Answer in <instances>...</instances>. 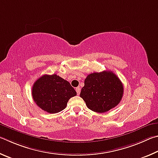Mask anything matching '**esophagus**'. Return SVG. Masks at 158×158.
Returning <instances> with one entry per match:
<instances>
[{
  "label": "esophagus",
  "instance_id": "34e87169",
  "mask_svg": "<svg viewBox=\"0 0 158 158\" xmlns=\"http://www.w3.org/2000/svg\"><path fill=\"white\" fill-rule=\"evenodd\" d=\"M76 90L77 94V95H79V94H80V93H81V89H80L79 87H77L76 89Z\"/></svg>",
  "mask_w": 158,
  "mask_h": 158
}]
</instances>
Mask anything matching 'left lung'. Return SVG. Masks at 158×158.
Masks as SVG:
<instances>
[{
  "instance_id": "left-lung-1",
  "label": "left lung",
  "mask_w": 158,
  "mask_h": 158,
  "mask_svg": "<svg viewBox=\"0 0 158 158\" xmlns=\"http://www.w3.org/2000/svg\"><path fill=\"white\" fill-rule=\"evenodd\" d=\"M123 94V84L117 75L104 71L88 75L80 96L89 110L104 113L120 103Z\"/></svg>"
}]
</instances>
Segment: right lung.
Wrapping results in <instances>:
<instances>
[{"instance_id":"right-lung-1","label":"right lung","mask_w":158,"mask_h":158,"mask_svg":"<svg viewBox=\"0 0 158 158\" xmlns=\"http://www.w3.org/2000/svg\"><path fill=\"white\" fill-rule=\"evenodd\" d=\"M76 94L70 83L56 74L44 75L36 81L32 89L37 106L51 114L63 110L69 99Z\"/></svg>"}]
</instances>
